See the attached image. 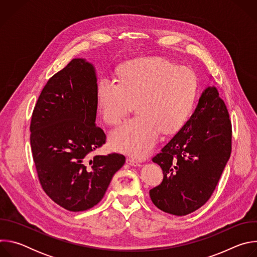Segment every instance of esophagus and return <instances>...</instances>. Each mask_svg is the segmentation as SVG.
Returning <instances> with one entry per match:
<instances>
[{
	"instance_id": "1",
	"label": "esophagus",
	"mask_w": 257,
	"mask_h": 257,
	"mask_svg": "<svg viewBox=\"0 0 257 257\" xmlns=\"http://www.w3.org/2000/svg\"><path fill=\"white\" fill-rule=\"evenodd\" d=\"M126 162H127V164H128V165H130V166H134V167H140V163H139V162H137V161H135L134 159L128 158V159L126 160Z\"/></svg>"
}]
</instances>
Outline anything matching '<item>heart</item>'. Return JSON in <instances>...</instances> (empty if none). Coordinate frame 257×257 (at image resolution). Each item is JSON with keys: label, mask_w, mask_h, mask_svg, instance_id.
Masks as SVG:
<instances>
[{"label": "heart", "mask_w": 257, "mask_h": 257, "mask_svg": "<svg viewBox=\"0 0 257 257\" xmlns=\"http://www.w3.org/2000/svg\"><path fill=\"white\" fill-rule=\"evenodd\" d=\"M198 90L197 76L187 67L163 58H142L126 63L119 80L101 76L96 85L97 108L108 124L119 122L133 101L136 117L125 120L109 135V144L135 158L148 156L162 129L172 132L189 118Z\"/></svg>", "instance_id": "b5f03b06"}]
</instances>
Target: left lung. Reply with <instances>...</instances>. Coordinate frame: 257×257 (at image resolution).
Segmentation results:
<instances>
[{
	"label": "left lung",
	"instance_id": "obj_1",
	"mask_svg": "<svg viewBox=\"0 0 257 257\" xmlns=\"http://www.w3.org/2000/svg\"><path fill=\"white\" fill-rule=\"evenodd\" d=\"M232 125L224 100L214 86L201 93L194 113L153 162L164 174L150 191L161 210L186 215L211 196L230 159Z\"/></svg>",
	"mask_w": 257,
	"mask_h": 257
}]
</instances>
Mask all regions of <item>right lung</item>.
Masks as SVG:
<instances>
[{"label": "right lung", "mask_w": 257, "mask_h": 257, "mask_svg": "<svg viewBox=\"0 0 257 257\" xmlns=\"http://www.w3.org/2000/svg\"><path fill=\"white\" fill-rule=\"evenodd\" d=\"M94 66L73 59L49 79L30 123V144L45 192L70 211H82L103 197L115 173L125 164L119 154H90L105 142L96 126Z\"/></svg>", "instance_id": "obj_1"}]
</instances>
